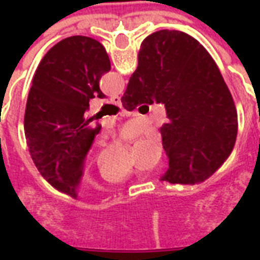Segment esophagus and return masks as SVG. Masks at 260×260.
<instances>
[{
  "label": "esophagus",
  "mask_w": 260,
  "mask_h": 260,
  "mask_svg": "<svg viewBox=\"0 0 260 260\" xmlns=\"http://www.w3.org/2000/svg\"><path fill=\"white\" fill-rule=\"evenodd\" d=\"M110 102L113 103V104H115V106H121V97H119V96H111Z\"/></svg>",
  "instance_id": "obj_1"
}]
</instances>
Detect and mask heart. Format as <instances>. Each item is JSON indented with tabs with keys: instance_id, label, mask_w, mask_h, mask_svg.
I'll use <instances>...</instances> for the list:
<instances>
[{
	"instance_id": "1",
	"label": "heart",
	"mask_w": 260,
	"mask_h": 260,
	"mask_svg": "<svg viewBox=\"0 0 260 260\" xmlns=\"http://www.w3.org/2000/svg\"><path fill=\"white\" fill-rule=\"evenodd\" d=\"M128 173H129V169L119 170V171H108V173H102V178L106 182H110V184H117V182H121L122 180H125Z\"/></svg>"
}]
</instances>
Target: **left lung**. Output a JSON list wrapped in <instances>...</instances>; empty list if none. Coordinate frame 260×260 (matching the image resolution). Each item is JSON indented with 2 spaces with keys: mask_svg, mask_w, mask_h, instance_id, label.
<instances>
[{
  "mask_svg": "<svg viewBox=\"0 0 260 260\" xmlns=\"http://www.w3.org/2000/svg\"><path fill=\"white\" fill-rule=\"evenodd\" d=\"M111 69L102 43L67 37L43 57L25 111V135L40 174L58 191L78 198L85 161L100 125L85 117L89 100L104 99L99 82Z\"/></svg>",
  "mask_w": 260,
  "mask_h": 260,
  "instance_id": "1",
  "label": "left lung"
}]
</instances>
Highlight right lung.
Returning <instances> with one entry per match:
<instances>
[{"instance_id": "add662e5", "label": "right lung", "mask_w": 260, "mask_h": 260, "mask_svg": "<svg viewBox=\"0 0 260 260\" xmlns=\"http://www.w3.org/2000/svg\"><path fill=\"white\" fill-rule=\"evenodd\" d=\"M121 102L128 111L142 103L164 104L169 119L160 132L169 170L161 181L199 184L234 147L233 96L210 54L186 33L158 30L142 42Z\"/></svg>"}]
</instances>
